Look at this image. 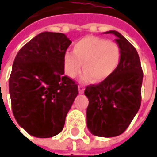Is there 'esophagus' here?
<instances>
[{
  "label": "esophagus",
  "mask_w": 157,
  "mask_h": 157,
  "mask_svg": "<svg viewBox=\"0 0 157 157\" xmlns=\"http://www.w3.org/2000/svg\"><path fill=\"white\" fill-rule=\"evenodd\" d=\"M79 88V93H83V92H84V85H82V84H80L78 86Z\"/></svg>",
  "instance_id": "1"
}]
</instances>
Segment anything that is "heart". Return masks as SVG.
Instances as JSON below:
<instances>
[{
  "instance_id": "heart-1",
  "label": "heart",
  "mask_w": 157,
  "mask_h": 157,
  "mask_svg": "<svg viewBox=\"0 0 157 157\" xmlns=\"http://www.w3.org/2000/svg\"><path fill=\"white\" fill-rule=\"evenodd\" d=\"M73 52H65L63 58L64 74L70 78L78 75L83 64V81H104L114 73L121 61V48L116 43L95 36L80 39Z\"/></svg>"
}]
</instances>
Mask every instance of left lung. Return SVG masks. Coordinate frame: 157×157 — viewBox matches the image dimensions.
Segmentation results:
<instances>
[{
    "instance_id": "1",
    "label": "left lung",
    "mask_w": 157,
    "mask_h": 157,
    "mask_svg": "<svg viewBox=\"0 0 157 157\" xmlns=\"http://www.w3.org/2000/svg\"><path fill=\"white\" fill-rule=\"evenodd\" d=\"M121 61L114 73L98 84L88 85L87 127L94 136L112 137L122 134L133 121L141 104L143 70L136 48L116 30Z\"/></svg>"
}]
</instances>
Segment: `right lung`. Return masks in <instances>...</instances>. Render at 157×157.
Returning a JSON list of instances; mask_svg holds the SVG:
<instances>
[{"label":"right lung","instance_id":"1","mask_svg":"<svg viewBox=\"0 0 157 157\" xmlns=\"http://www.w3.org/2000/svg\"><path fill=\"white\" fill-rule=\"evenodd\" d=\"M72 43L63 33L42 32L18 52L9 79L11 109L29 135L52 137L64 128L78 94L77 83L64 75L63 58Z\"/></svg>","mask_w":157,"mask_h":157}]
</instances>
